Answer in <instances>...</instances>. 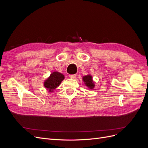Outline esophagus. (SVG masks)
Returning a JSON list of instances; mask_svg holds the SVG:
<instances>
[{
  "mask_svg": "<svg viewBox=\"0 0 148 148\" xmlns=\"http://www.w3.org/2000/svg\"><path fill=\"white\" fill-rule=\"evenodd\" d=\"M76 77H77V75H76V74H74V75H69V77H70V78H72V79L75 78Z\"/></svg>",
  "mask_w": 148,
  "mask_h": 148,
  "instance_id": "obj_1",
  "label": "esophagus"
}]
</instances>
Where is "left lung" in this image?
Returning <instances> with one entry per match:
<instances>
[{"mask_svg": "<svg viewBox=\"0 0 148 148\" xmlns=\"http://www.w3.org/2000/svg\"><path fill=\"white\" fill-rule=\"evenodd\" d=\"M83 79L84 82L85 83V84H86L88 88L92 89L94 87H95V84L92 83V77L91 75L84 76V77H83Z\"/></svg>", "mask_w": 148, "mask_h": 148, "instance_id": "1", "label": "left lung"}]
</instances>
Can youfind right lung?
Returning a JSON list of instances; mask_svg holds the SVG:
<instances>
[{"label":"right lung","instance_id":"obj_1","mask_svg":"<svg viewBox=\"0 0 148 148\" xmlns=\"http://www.w3.org/2000/svg\"><path fill=\"white\" fill-rule=\"evenodd\" d=\"M64 79V76L63 75L57 71H55V72H53L44 82V86L49 91L51 92L59 86Z\"/></svg>","mask_w":148,"mask_h":148}]
</instances>
